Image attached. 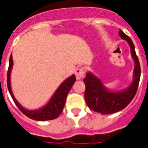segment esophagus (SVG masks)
I'll list each match as a JSON object with an SVG mask.
<instances>
[{
  "instance_id": "obj_1",
  "label": "esophagus",
  "mask_w": 148,
  "mask_h": 148,
  "mask_svg": "<svg viewBox=\"0 0 148 148\" xmlns=\"http://www.w3.org/2000/svg\"><path fill=\"white\" fill-rule=\"evenodd\" d=\"M84 74H85V72H84V68L83 67L78 68L75 71V75H76L77 80H81L82 78L84 77Z\"/></svg>"
}]
</instances>
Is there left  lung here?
Instances as JSON below:
<instances>
[{
    "label": "left lung",
    "instance_id": "obj_1",
    "mask_svg": "<svg viewBox=\"0 0 148 148\" xmlns=\"http://www.w3.org/2000/svg\"><path fill=\"white\" fill-rule=\"evenodd\" d=\"M119 34L130 45L132 58L135 63L132 84L126 89L115 91L107 88L101 80L91 72H87L84 79L86 86L84 95L86 103L90 110L101 114H113L125 108L133 99L139 84L141 68L133 42L129 36L124 34L122 30L120 29Z\"/></svg>",
    "mask_w": 148,
    "mask_h": 148
}]
</instances>
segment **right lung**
Segmentation results:
<instances>
[{
    "label": "right lung",
    "mask_w": 148,
    "mask_h": 148,
    "mask_svg": "<svg viewBox=\"0 0 148 148\" xmlns=\"http://www.w3.org/2000/svg\"><path fill=\"white\" fill-rule=\"evenodd\" d=\"M13 65V56L11 54L10 57V61H9V68L8 71H7V87H8L9 92L10 94L11 97L13 99L15 104L18 108V109L25 116L32 120H38V121H45V120H54V119L57 118L60 115L61 113L62 112L64 104L66 101L67 95L71 89L72 86L74 85L76 81L75 75L72 74L71 76H70L64 81H63L44 106L41 107L40 108L37 109V110H28V109L25 108L24 107H22L13 95L10 83V75Z\"/></svg>",
    "instance_id": "add662e5"
}]
</instances>
